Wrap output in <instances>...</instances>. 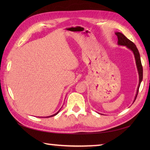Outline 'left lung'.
Wrapping results in <instances>:
<instances>
[{"mask_svg":"<svg viewBox=\"0 0 150 150\" xmlns=\"http://www.w3.org/2000/svg\"><path fill=\"white\" fill-rule=\"evenodd\" d=\"M115 34L118 38V44L121 46H126V47H128V48L131 50L133 52V53H134L135 58L136 60V64H137V67L139 75V86L137 88V91L136 97L135 98V100L137 97L139 87H140V85H141V81L142 80V77H143V69H142V63L141 60V57H140L139 50L137 48V47L134 43L132 42L130 40H129L126 37L124 36L122 33H121L120 32H117Z\"/></svg>","mask_w":150,"mask_h":150,"instance_id":"8db88e82","label":"left lung"}]
</instances>
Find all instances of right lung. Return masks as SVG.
Here are the masks:
<instances>
[{"mask_svg":"<svg viewBox=\"0 0 150 150\" xmlns=\"http://www.w3.org/2000/svg\"><path fill=\"white\" fill-rule=\"evenodd\" d=\"M59 113V111H58V112H57V113H55V114H54V115H52V116H50V117H47H47H53V116H55V115H56L57 114V113Z\"/></svg>","mask_w":150,"mask_h":150,"instance_id":"right-lung-1","label":"right lung"}]
</instances>
